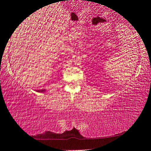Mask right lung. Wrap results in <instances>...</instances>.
I'll use <instances>...</instances> for the list:
<instances>
[{
  "instance_id": "obj_1",
  "label": "right lung",
  "mask_w": 151,
  "mask_h": 151,
  "mask_svg": "<svg viewBox=\"0 0 151 151\" xmlns=\"http://www.w3.org/2000/svg\"><path fill=\"white\" fill-rule=\"evenodd\" d=\"M44 90H37V92H44Z\"/></svg>"
}]
</instances>
